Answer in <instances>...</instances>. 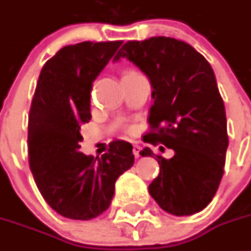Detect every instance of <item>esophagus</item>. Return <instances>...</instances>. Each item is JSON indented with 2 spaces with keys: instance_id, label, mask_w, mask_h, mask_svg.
<instances>
[{
  "instance_id": "34e87169",
  "label": "esophagus",
  "mask_w": 251,
  "mask_h": 251,
  "mask_svg": "<svg viewBox=\"0 0 251 251\" xmlns=\"http://www.w3.org/2000/svg\"><path fill=\"white\" fill-rule=\"evenodd\" d=\"M133 155L136 156V157H140V156H141V146H138V145H133Z\"/></svg>"
}]
</instances>
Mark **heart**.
Here are the masks:
<instances>
[{
  "label": "heart",
  "instance_id": "b5f03b06",
  "mask_svg": "<svg viewBox=\"0 0 251 251\" xmlns=\"http://www.w3.org/2000/svg\"><path fill=\"white\" fill-rule=\"evenodd\" d=\"M138 72L137 71H133V70H127L126 72L123 74V78L124 77H133V76H138Z\"/></svg>",
  "mask_w": 251,
  "mask_h": 251
}]
</instances>
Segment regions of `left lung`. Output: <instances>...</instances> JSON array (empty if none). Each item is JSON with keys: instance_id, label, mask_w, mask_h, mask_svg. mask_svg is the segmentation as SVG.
I'll return each mask as SVG.
<instances>
[{"instance_id": "obj_1", "label": "left lung", "mask_w": 251, "mask_h": 251, "mask_svg": "<svg viewBox=\"0 0 251 251\" xmlns=\"http://www.w3.org/2000/svg\"><path fill=\"white\" fill-rule=\"evenodd\" d=\"M121 58L133 62L151 82V130L143 141L174 150L169 160L150 147L141 151L160 165L150 194L170 215L201 212L217 192L228 146L226 111L211 64L192 46L166 36L127 42L114 61Z\"/></svg>"}]
</instances>
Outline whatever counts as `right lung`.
<instances>
[{
    "label": "right lung",
    "mask_w": 251,
    "mask_h": 251,
    "mask_svg": "<svg viewBox=\"0 0 251 251\" xmlns=\"http://www.w3.org/2000/svg\"><path fill=\"white\" fill-rule=\"evenodd\" d=\"M122 43L63 47L36 82L27 126L30 169L46 202L71 220L87 221L106 211L117 179L133 166V147L126 141H113L95 160L78 151L81 126L91 119L93 82Z\"/></svg>",
    "instance_id": "1"
}]
</instances>
